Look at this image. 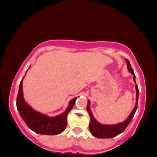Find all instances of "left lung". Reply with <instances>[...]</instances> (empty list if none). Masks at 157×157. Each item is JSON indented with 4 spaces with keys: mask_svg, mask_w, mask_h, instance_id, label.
Instances as JSON below:
<instances>
[{
    "mask_svg": "<svg viewBox=\"0 0 157 157\" xmlns=\"http://www.w3.org/2000/svg\"><path fill=\"white\" fill-rule=\"evenodd\" d=\"M126 62L127 63V68H128L130 73H131L133 76H134V81L136 82V81H135V75L134 71H133L131 64H130L129 61L128 59H127ZM136 89L137 102L136 105H135L132 112L128 117V118H127L125 121H124L123 123L117 124H113V125H105V124H100L95 120V118L92 115L91 109H90V101L88 100V104H87L86 109L87 111H88V113L89 114L90 118H91V121H90L89 123V129L91 134L94 135L95 137L99 138V139H109V138L116 136L117 135L121 134L122 132L124 131V129L127 128V127L128 126V124L130 123L132 119L133 118V117H134L138 107V100H139V91L137 85L136 86Z\"/></svg>",
    "mask_w": 157,
    "mask_h": 157,
    "instance_id": "left-lung-1",
    "label": "left lung"
}]
</instances>
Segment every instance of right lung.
Here are the masks:
<instances>
[{
	"mask_svg": "<svg viewBox=\"0 0 157 157\" xmlns=\"http://www.w3.org/2000/svg\"><path fill=\"white\" fill-rule=\"evenodd\" d=\"M77 98L71 100L64 113L54 118H50L33 109L26 104L23 95V84L21 81L17 98V107L28 127L34 132L41 134L56 135L64 131L67 125V115L75 105Z\"/></svg>",
	"mask_w": 157,
	"mask_h": 157,
	"instance_id": "add662e5",
	"label": "right lung"
}]
</instances>
